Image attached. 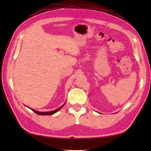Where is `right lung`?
Masks as SVG:
<instances>
[{"label":"right lung","instance_id":"1","mask_svg":"<svg viewBox=\"0 0 151 151\" xmlns=\"http://www.w3.org/2000/svg\"><path fill=\"white\" fill-rule=\"evenodd\" d=\"M65 103H64L62 106H60V108H57L56 110H53V111H50L41 112V111H38L35 110H34V109H32V108H30V109H31V110H32L34 112H35V113L37 114H38V115H52V114H54L56 113V112H57L58 111H59V110H60V109L62 108L64 104H65Z\"/></svg>","mask_w":151,"mask_h":151}]
</instances>
